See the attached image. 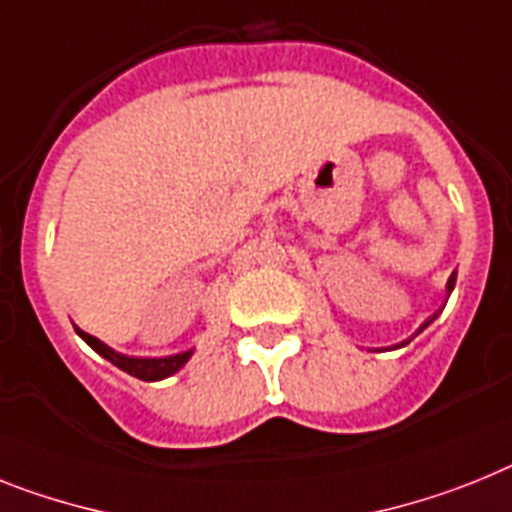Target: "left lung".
Listing matches in <instances>:
<instances>
[{
  "label": "left lung",
  "instance_id": "8db88e82",
  "mask_svg": "<svg viewBox=\"0 0 512 512\" xmlns=\"http://www.w3.org/2000/svg\"><path fill=\"white\" fill-rule=\"evenodd\" d=\"M453 286H455V276H450V281H448V291H453ZM432 320H435V317H432ZM432 320L424 322L422 328H427V325H429V322H432ZM406 343H409V341H406Z\"/></svg>",
  "mask_w": 512,
  "mask_h": 512
}]
</instances>
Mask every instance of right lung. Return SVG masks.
I'll use <instances>...</instances> for the list:
<instances>
[{
	"label": "right lung",
	"mask_w": 512,
	"mask_h": 512,
	"mask_svg": "<svg viewBox=\"0 0 512 512\" xmlns=\"http://www.w3.org/2000/svg\"><path fill=\"white\" fill-rule=\"evenodd\" d=\"M77 336L83 338L90 349L98 351L103 359H109L114 367L124 369L127 375L137 377V380H145V382H156V380H163V377L174 375L176 369H182L184 362H187V359H190V354H192V351H187V354L163 356V359H135V356L117 354V351L109 349L106 343L98 341L96 336H88V333H83V330H77Z\"/></svg>",
	"instance_id": "add662e5"
}]
</instances>
